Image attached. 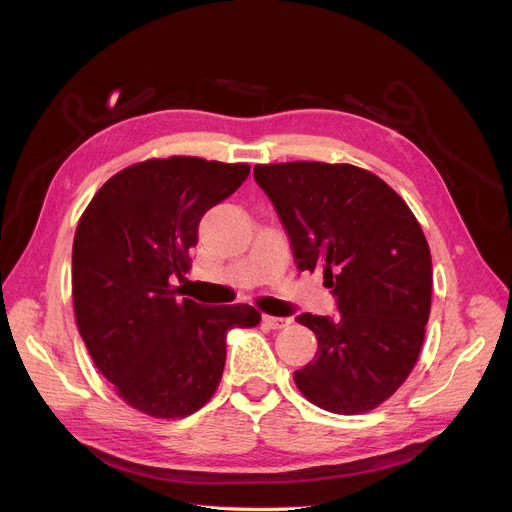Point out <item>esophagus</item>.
<instances>
[{"label":"esophagus","instance_id":"esophagus-1","mask_svg":"<svg viewBox=\"0 0 512 512\" xmlns=\"http://www.w3.org/2000/svg\"><path fill=\"white\" fill-rule=\"evenodd\" d=\"M262 322L267 324L269 329H284L290 324V318H280V316H262Z\"/></svg>","mask_w":512,"mask_h":512}]
</instances>
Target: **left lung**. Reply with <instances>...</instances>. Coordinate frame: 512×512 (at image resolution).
Wrapping results in <instances>:
<instances>
[{
	"mask_svg": "<svg viewBox=\"0 0 512 512\" xmlns=\"http://www.w3.org/2000/svg\"><path fill=\"white\" fill-rule=\"evenodd\" d=\"M254 179L280 218L299 271L322 269L337 316L301 314L318 339L294 371L322 410L361 414L408 378L431 307V254L393 188L350 164H258Z\"/></svg>",
	"mask_w": 512,
	"mask_h": 512,
	"instance_id": "8db88e82",
	"label": "left lung"
}]
</instances>
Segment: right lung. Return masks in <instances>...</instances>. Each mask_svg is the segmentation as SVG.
I'll return each mask as SVG.
<instances>
[{
    "mask_svg": "<svg viewBox=\"0 0 512 512\" xmlns=\"http://www.w3.org/2000/svg\"><path fill=\"white\" fill-rule=\"evenodd\" d=\"M247 164L203 158L123 168L91 198L72 245V301L102 376L132 408L179 418L203 408L226 361V333L256 327L250 305L179 299L203 215L235 194Z\"/></svg>",
    "mask_w": 512,
    "mask_h": 512,
    "instance_id": "add662e5",
    "label": "right lung"
}]
</instances>
